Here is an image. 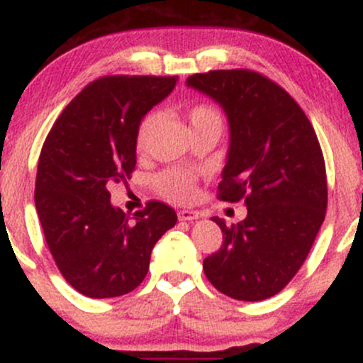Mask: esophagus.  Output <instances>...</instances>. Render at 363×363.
<instances>
[{
    "mask_svg": "<svg viewBox=\"0 0 363 363\" xmlns=\"http://www.w3.org/2000/svg\"><path fill=\"white\" fill-rule=\"evenodd\" d=\"M178 218H180V221H194V220H199V213H196V211H180V213H178Z\"/></svg>",
    "mask_w": 363,
    "mask_h": 363,
    "instance_id": "1",
    "label": "esophagus"
}]
</instances>
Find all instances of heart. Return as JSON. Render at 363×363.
<instances>
[{"label":"heart","mask_w":363,"mask_h":363,"mask_svg":"<svg viewBox=\"0 0 363 363\" xmlns=\"http://www.w3.org/2000/svg\"><path fill=\"white\" fill-rule=\"evenodd\" d=\"M189 118L190 128L194 130H201V128L208 126H221V118L218 114L216 108H213L211 105L199 104L194 105L192 108L186 114ZM155 116L150 114L140 123L138 133H136V145L138 149H143L152 133V128H154ZM155 185H157L159 192L164 194L166 197L173 199L178 202H186L194 197L196 194V178L192 173L183 169H167L164 173L159 174L155 178Z\"/></svg>","instance_id":"obj_1"}]
</instances>
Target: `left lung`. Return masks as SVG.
Wrapping results in <instances>:
<instances>
[{"label": "left lung", "instance_id": "1", "mask_svg": "<svg viewBox=\"0 0 363 363\" xmlns=\"http://www.w3.org/2000/svg\"><path fill=\"white\" fill-rule=\"evenodd\" d=\"M186 86L227 114L230 145L218 197L244 199L247 206V216L235 225L211 218L223 232V245L204 259V274L239 301L272 298L298 274L325 218L320 143L289 93L258 72L194 74Z\"/></svg>", "mask_w": 363, "mask_h": 363}]
</instances>
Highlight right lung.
Here are the masks:
<instances>
[{
    "label": "right lung",
    "mask_w": 363,
    "mask_h": 363,
    "mask_svg": "<svg viewBox=\"0 0 363 363\" xmlns=\"http://www.w3.org/2000/svg\"><path fill=\"white\" fill-rule=\"evenodd\" d=\"M177 76H105L72 100L45 140L34 202L46 244L64 279L88 298L131 292L149 272L155 242L177 213L150 201L130 218L111 204L108 186L130 180L136 133Z\"/></svg>",
    "instance_id": "1"
}]
</instances>
